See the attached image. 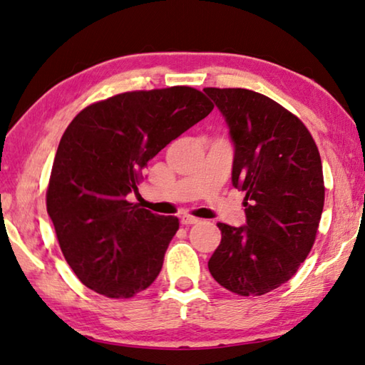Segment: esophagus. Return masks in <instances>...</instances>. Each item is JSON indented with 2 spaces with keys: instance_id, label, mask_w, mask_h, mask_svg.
<instances>
[{
  "instance_id": "1",
  "label": "esophagus",
  "mask_w": 365,
  "mask_h": 365,
  "mask_svg": "<svg viewBox=\"0 0 365 365\" xmlns=\"http://www.w3.org/2000/svg\"><path fill=\"white\" fill-rule=\"evenodd\" d=\"M180 222L183 225H193V224H198L200 219L193 217V216H188V214H183V216H180Z\"/></svg>"
}]
</instances>
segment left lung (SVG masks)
Wrapping results in <instances>:
<instances>
[{
  "label": "left lung",
  "instance_id": "1",
  "mask_svg": "<svg viewBox=\"0 0 365 365\" xmlns=\"http://www.w3.org/2000/svg\"><path fill=\"white\" fill-rule=\"evenodd\" d=\"M234 144L232 185L245 192L247 221L219 222L221 244L207 262L219 284L263 296L287 282L312 250L325 187L322 159L305 125L269 97L206 88Z\"/></svg>",
  "mask_w": 365,
  "mask_h": 365
}]
</instances>
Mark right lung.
<instances>
[{
	"instance_id": "1",
	"label": "right lung",
	"mask_w": 365,
	"mask_h": 365,
	"mask_svg": "<svg viewBox=\"0 0 365 365\" xmlns=\"http://www.w3.org/2000/svg\"><path fill=\"white\" fill-rule=\"evenodd\" d=\"M212 107L203 92L175 86L113 96L69 123L51 167L47 212L84 286L128 299L159 276L178 219L130 203L128 195L148 162Z\"/></svg>"
}]
</instances>
